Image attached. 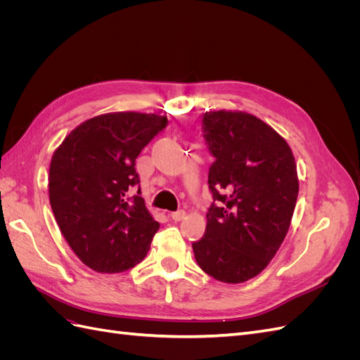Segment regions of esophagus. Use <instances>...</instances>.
Segmentation results:
<instances>
[{
	"label": "esophagus",
	"mask_w": 360,
	"mask_h": 360,
	"mask_svg": "<svg viewBox=\"0 0 360 360\" xmlns=\"http://www.w3.org/2000/svg\"><path fill=\"white\" fill-rule=\"evenodd\" d=\"M184 216H186V212H184V210H177V212L171 213L172 221H176V222H180L181 219H184Z\"/></svg>",
	"instance_id": "34e87169"
}]
</instances>
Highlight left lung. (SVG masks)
Listing matches in <instances>:
<instances>
[{"mask_svg":"<svg viewBox=\"0 0 360 360\" xmlns=\"http://www.w3.org/2000/svg\"><path fill=\"white\" fill-rule=\"evenodd\" d=\"M213 202L193 254L207 275L240 284L264 270L284 242L299 193L285 139L246 112L210 111L200 120Z\"/></svg>","mask_w":360,"mask_h":360,"instance_id":"1","label":"left lung"}]
</instances>
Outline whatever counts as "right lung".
Instances as JSON below:
<instances>
[{
    "mask_svg": "<svg viewBox=\"0 0 360 360\" xmlns=\"http://www.w3.org/2000/svg\"><path fill=\"white\" fill-rule=\"evenodd\" d=\"M168 126L155 114L115 112L86 120L51 160L49 201L73 252L101 274L132 269L159 230L141 197L138 155Z\"/></svg>",
    "mask_w": 360,
    "mask_h": 360,
    "instance_id": "add662e5",
    "label": "right lung"
}]
</instances>
